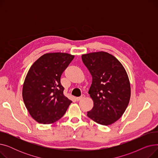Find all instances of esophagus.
<instances>
[{"mask_svg":"<svg viewBox=\"0 0 158 158\" xmlns=\"http://www.w3.org/2000/svg\"><path fill=\"white\" fill-rule=\"evenodd\" d=\"M85 95H82L81 97H77L76 98V101H81V99H82V98H85Z\"/></svg>","mask_w":158,"mask_h":158,"instance_id":"34e87169","label":"esophagus"}]
</instances>
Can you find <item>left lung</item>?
Masks as SVG:
<instances>
[{"label": "left lung", "mask_w": 158, "mask_h": 158, "mask_svg": "<svg viewBox=\"0 0 158 158\" xmlns=\"http://www.w3.org/2000/svg\"><path fill=\"white\" fill-rule=\"evenodd\" d=\"M82 60L92 76L88 94L94 107L87 116L101 125H111L122 117L129 102L127 72L117 58L106 52L82 55Z\"/></svg>", "instance_id": "obj_1"}]
</instances>
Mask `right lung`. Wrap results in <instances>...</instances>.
<instances>
[{
  "instance_id": "add662e5",
  "label": "right lung",
  "mask_w": 158,
  "mask_h": 158,
  "mask_svg": "<svg viewBox=\"0 0 158 158\" xmlns=\"http://www.w3.org/2000/svg\"><path fill=\"white\" fill-rule=\"evenodd\" d=\"M73 57L66 53L45 54L28 71L23 85V100L38 122L48 124L57 121L72 102L64 95L60 79Z\"/></svg>"
}]
</instances>
